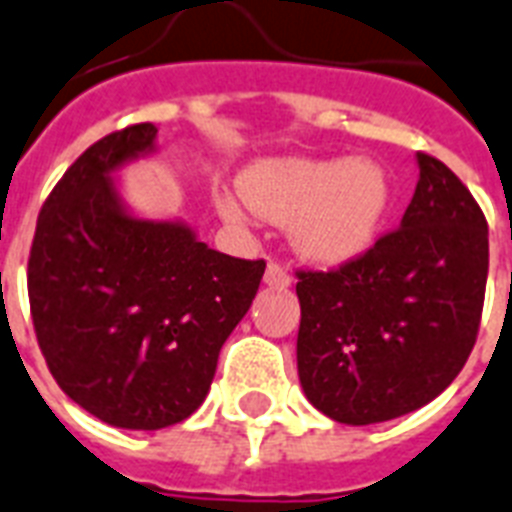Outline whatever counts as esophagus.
<instances>
[{"mask_svg":"<svg viewBox=\"0 0 512 512\" xmlns=\"http://www.w3.org/2000/svg\"><path fill=\"white\" fill-rule=\"evenodd\" d=\"M264 285L275 288V291H285V288L291 285V275H288L277 261H269L267 272H264Z\"/></svg>","mask_w":512,"mask_h":512,"instance_id":"obj_1","label":"esophagus"}]
</instances>
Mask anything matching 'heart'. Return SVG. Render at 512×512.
Instances as JSON below:
<instances>
[{"instance_id":"1","label":"heart","mask_w":512,"mask_h":512,"mask_svg":"<svg viewBox=\"0 0 512 512\" xmlns=\"http://www.w3.org/2000/svg\"><path fill=\"white\" fill-rule=\"evenodd\" d=\"M240 192L264 219L288 224V240L301 259L342 267L376 243L390 211L392 186L376 160L267 157L240 173ZM221 219L248 221V206L232 192L216 200Z\"/></svg>"}]
</instances>
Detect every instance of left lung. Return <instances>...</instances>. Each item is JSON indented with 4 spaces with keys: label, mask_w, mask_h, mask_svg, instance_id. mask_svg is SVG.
<instances>
[{
    "label": "left lung",
    "mask_w": 512,
    "mask_h": 512,
    "mask_svg": "<svg viewBox=\"0 0 512 512\" xmlns=\"http://www.w3.org/2000/svg\"><path fill=\"white\" fill-rule=\"evenodd\" d=\"M400 227L336 272H299L296 363L312 406L376 425L427 406L473 350L489 275V227L467 186L417 152Z\"/></svg>",
    "instance_id": "obj_1"
}]
</instances>
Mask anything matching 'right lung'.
<instances>
[{
    "label": "right lung",
    "instance_id": "right-lung-1",
    "mask_svg": "<svg viewBox=\"0 0 512 512\" xmlns=\"http://www.w3.org/2000/svg\"><path fill=\"white\" fill-rule=\"evenodd\" d=\"M154 152L152 122L95 141L42 205L29 256L31 318L50 374L122 430H162L202 406L267 267L213 251L186 221L130 208L117 176Z\"/></svg>",
    "mask_w": 512,
    "mask_h": 512
}]
</instances>
